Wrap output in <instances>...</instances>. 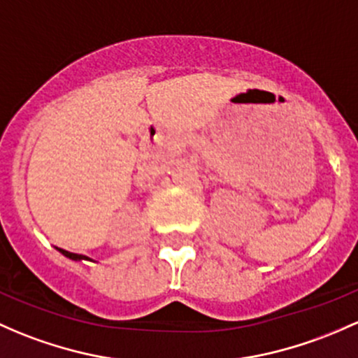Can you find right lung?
<instances>
[{"label":"right lung","instance_id":"add662e5","mask_svg":"<svg viewBox=\"0 0 358 358\" xmlns=\"http://www.w3.org/2000/svg\"><path fill=\"white\" fill-rule=\"evenodd\" d=\"M56 250H59V252H62V254H63V255H65V257H69V259H71V261H90V259L87 257V255L73 254V252H69V250H63V248H58V247H56Z\"/></svg>","mask_w":358,"mask_h":358}]
</instances>
